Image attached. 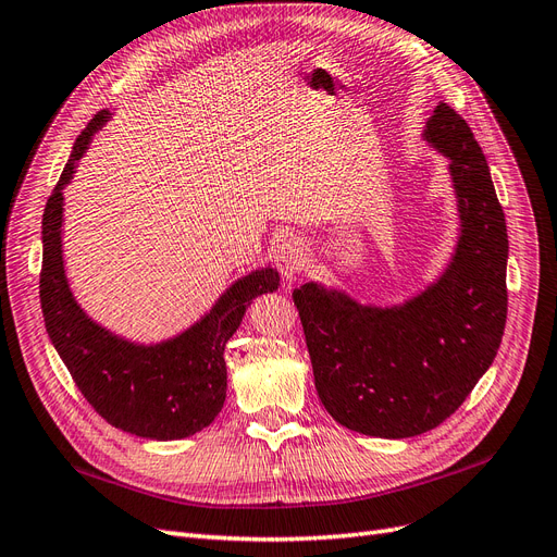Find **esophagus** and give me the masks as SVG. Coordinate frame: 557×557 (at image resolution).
I'll list each match as a JSON object with an SVG mask.
<instances>
[{"mask_svg":"<svg viewBox=\"0 0 557 557\" xmlns=\"http://www.w3.org/2000/svg\"><path fill=\"white\" fill-rule=\"evenodd\" d=\"M275 263L284 280H296L305 265V245L298 238H286L275 252Z\"/></svg>","mask_w":557,"mask_h":557,"instance_id":"obj_1","label":"esophagus"}]
</instances>
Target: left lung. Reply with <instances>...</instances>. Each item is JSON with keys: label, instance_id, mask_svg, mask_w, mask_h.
<instances>
[{"label": "left lung", "instance_id": "obj_1", "mask_svg": "<svg viewBox=\"0 0 557 557\" xmlns=\"http://www.w3.org/2000/svg\"><path fill=\"white\" fill-rule=\"evenodd\" d=\"M422 137L449 160L459 240L443 275L399 305H362L307 282L294 292L321 404L376 438L436 429L498 354L507 321V224L486 158L445 102Z\"/></svg>", "mask_w": 557, "mask_h": 557}]
</instances>
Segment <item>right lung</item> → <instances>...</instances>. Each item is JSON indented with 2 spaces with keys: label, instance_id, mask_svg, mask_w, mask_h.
Listing matches in <instances>:
<instances>
[{
  "label": "right lung",
  "instance_id": "right-lung-1",
  "mask_svg": "<svg viewBox=\"0 0 557 557\" xmlns=\"http://www.w3.org/2000/svg\"><path fill=\"white\" fill-rule=\"evenodd\" d=\"M112 119L100 110L73 144L71 158L46 203L40 307L52 346L79 393L100 418L139 438L178 441L209 426L224 406V346L238 331L250 302L277 292L275 268L236 280L197 323L156 344L131 342L96 323L75 300L64 268L61 224L64 188L94 135Z\"/></svg>",
  "mask_w": 557,
  "mask_h": 557
}]
</instances>
